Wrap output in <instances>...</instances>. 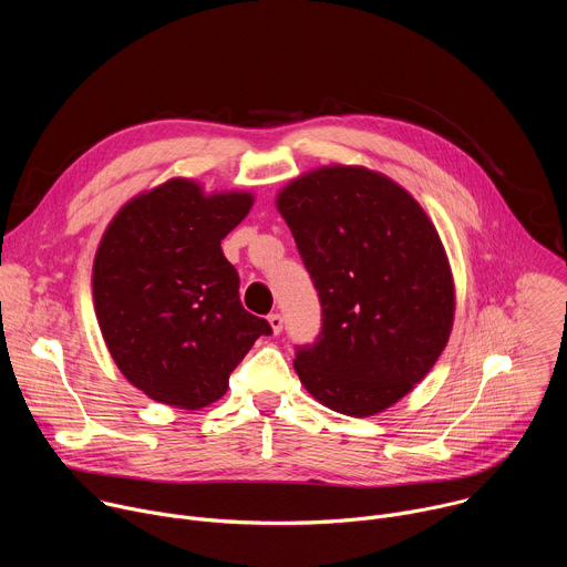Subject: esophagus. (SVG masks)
<instances>
[{"label":"esophagus","instance_id":"34e87169","mask_svg":"<svg viewBox=\"0 0 567 567\" xmlns=\"http://www.w3.org/2000/svg\"><path fill=\"white\" fill-rule=\"evenodd\" d=\"M267 320H269L274 333H280V331H282V316H280V313H269Z\"/></svg>","mask_w":567,"mask_h":567}]
</instances>
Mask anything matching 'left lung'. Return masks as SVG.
I'll return each mask as SVG.
<instances>
[{
  "instance_id": "1",
  "label": "left lung",
  "mask_w": 567,
  "mask_h": 567,
  "mask_svg": "<svg viewBox=\"0 0 567 567\" xmlns=\"http://www.w3.org/2000/svg\"><path fill=\"white\" fill-rule=\"evenodd\" d=\"M322 307L311 344L296 347L305 390L333 412L371 416L434 367L454 322L445 249L421 205L390 177L324 166L278 196Z\"/></svg>"
}]
</instances>
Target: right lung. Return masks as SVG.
<instances>
[{"label":"right lung","instance_id":"add662e5","mask_svg":"<svg viewBox=\"0 0 567 567\" xmlns=\"http://www.w3.org/2000/svg\"><path fill=\"white\" fill-rule=\"evenodd\" d=\"M251 205L249 194L205 196L175 177L109 225L93 262L95 313L115 364L148 399L182 410L216 403L251 344L271 333L243 307L220 247Z\"/></svg>","mask_w":567,"mask_h":567}]
</instances>
